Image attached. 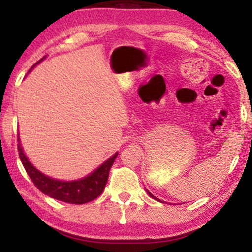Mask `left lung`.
<instances>
[{
    "mask_svg": "<svg viewBox=\"0 0 252 252\" xmlns=\"http://www.w3.org/2000/svg\"><path fill=\"white\" fill-rule=\"evenodd\" d=\"M146 190H147V193H148V194H149V196H150V198L155 199V200H158V201H161V200H160V199H158V198H156V196H154V195H153V194H152V193H150L148 189H146ZM161 202H164V201H161Z\"/></svg>",
    "mask_w": 252,
    "mask_h": 252,
    "instance_id": "obj_1",
    "label": "left lung"
}]
</instances>
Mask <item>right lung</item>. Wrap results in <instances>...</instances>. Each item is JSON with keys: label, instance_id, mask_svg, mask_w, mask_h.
Returning a JSON list of instances; mask_svg holds the SVG:
<instances>
[{"label": "right lung", "instance_id": "right-lung-1", "mask_svg": "<svg viewBox=\"0 0 252 252\" xmlns=\"http://www.w3.org/2000/svg\"><path fill=\"white\" fill-rule=\"evenodd\" d=\"M45 58L46 57L40 59L31 70H33L37 63H41ZM17 149H19L20 160L24 164L26 172L37 189L41 190L43 194L57 199V200L68 202V204H86V202L94 200L97 196L102 194L104 189H105L106 181H108L110 168H111L112 163L115 162L118 155V152L115 153L114 155L110 156L108 160L104 161L99 167H97L94 172H91L84 178L65 181L51 178V176L40 172L26 156L20 137Z\"/></svg>", "mask_w": 252, "mask_h": 252}]
</instances>
